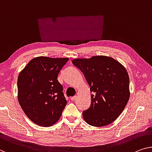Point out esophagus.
I'll return each instance as SVG.
<instances>
[{
    "label": "esophagus",
    "instance_id": "esophagus-1",
    "mask_svg": "<svg viewBox=\"0 0 152 152\" xmlns=\"http://www.w3.org/2000/svg\"><path fill=\"white\" fill-rule=\"evenodd\" d=\"M76 98H77V96H74V97H72V98H71V100H72V101H74V100H76Z\"/></svg>",
    "mask_w": 152,
    "mask_h": 152
}]
</instances>
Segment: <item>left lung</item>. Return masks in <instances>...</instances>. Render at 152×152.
I'll return each instance as SVG.
<instances>
[{"instance_id": "1", "label": "left lung", "mask_w": 152, "mask_h": 152, "mask_svg": "<svg viewBox=\"0 0 152 152\" xmlns=\"http://www.w3.org/2000/svg\"><path fill=\"white\" fill-rule=\"evenodd\" d=\"M72 63L81 70L90 90L91 103L83 112V119L96 127L113 123L123 111L130 98L128 73L118 61L106 56L76 58Z\"/></svg>"}]
</instances>
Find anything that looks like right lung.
I'll return each instance as SVG.
<instances>
[{"label":"right lung","instance_id":"add662e5","mask_svg":"<svg viewBox=\"0 0 152 152\" xmlns=\"http://www.w3.org/2000/svg\"><path fill=\"white\" fill-rule=\"evenodd\" d=\"M68 60L38 56L31 60L18 76V102L26 116L38 126L54 125L67 104L57 77Z\"/></svg>","mask_w":152,"mask_h":152}]
</instances>
